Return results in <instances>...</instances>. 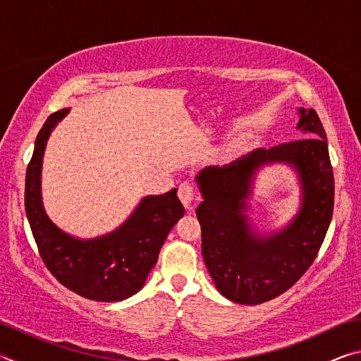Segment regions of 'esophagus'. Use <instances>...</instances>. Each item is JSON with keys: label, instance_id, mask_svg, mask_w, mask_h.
I'll return each instance as SVG.
<instances>
[{"label": "esophagus", "instance_id": "esophagus-1", "mask_svg": "<svg viewBox=\"0 0 361 361\" xmlns=\"http://www.w3.org/2000/svg\"><path fill=\"white\" fill-rule=\"evenodd\" d=\"M178 197L183 202V205L186 207V210H192V204L195 199V188L192 186V183H181L178 188Z\"/></svg>", "mask_w": 361, "mask_h": 361}]
</instances>
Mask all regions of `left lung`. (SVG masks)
<instances>
[{"instance_id": "left-lung-1", "label": "left lung", "mask_w": 361, "mask_h": 361, "mask_svg": "<svg viewBox=\"0 0 361 361\" xmlns=\"http://www.w3.org/2000/svg\"><path fill=\"white\" fill-rule=\"evenodd\" d=\"M302 138L250 152L223 167H207L197 181L204 194L195 215L202 256L218 291L239 304H261L291 288L317 258L331 223L334 176L326 133L315 109H299ZM288 161L302 178L303 205L285 231L253 236L246 200L254 173L266 163Z\"/></svg>"}]
</instances>
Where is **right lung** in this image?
Wrapping results in <instances>:
<instances>
[{"label": "right lung", "mask_w": 361, "mask_h": 361, "mask_svg": "<svg viewBox=\"0 0 361 361\" xmlns=\"http://www.w3.org/2000/svg\"><path fill=\"white\" fill-rule=\"evenodd\" d=\"M68 109L52 113L39 130L25 176V212L42 262L66 288L94 301L114 302L135 295L154 267L170 229L185 215L176 189L145 197L119 229L79 240L47 218L41 202V162L49 133Z\"/></svg>", "instance_id": "add662e5"}]
</instances>
